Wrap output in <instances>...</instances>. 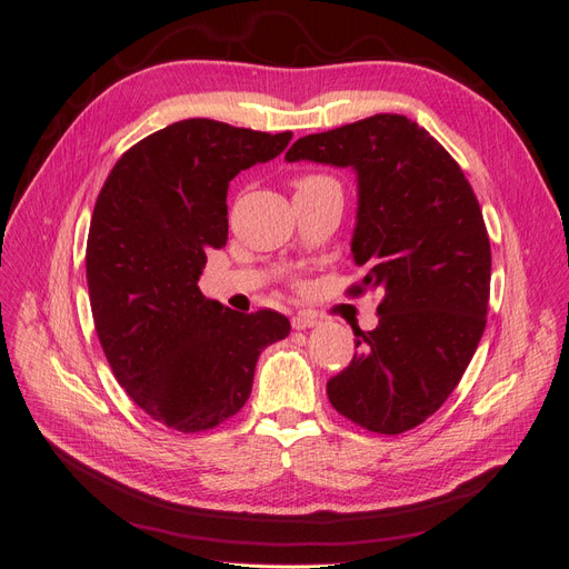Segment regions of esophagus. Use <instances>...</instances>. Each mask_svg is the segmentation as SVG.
<instances>
[{
    "label": "esophagus",
    "instance_id": "34e87169",
    "mask_svg": "<svg viewBox=\"0 0 569 569\" xmlns=\"http://www.w3.org/2000/svg\"><path fill=\"white\" fill-rule=\"evenodd\" d=\"M291 325H295V330H311V327L318 325V320L313 316H306V313H299L291 318Z\"/></svg>",
    "mask_w": 569,
    "mask_h": 569
}]
</instances>
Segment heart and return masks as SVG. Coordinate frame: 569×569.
Listing matches in <instances>:
<instances>
[{
  "instance_id": "b5f03b06",
  "label": "heart",
  "mask_w": 569,
  "mask_h": 569,
  "mask_svg": "<svg viewBox=\"0 0 569 569\" xmlns=\"http://www.w3.org/2000/svg\"><path fill=\"white\" fill-rule=\"evenodd\" d=\"M316 180H325V178H318V176H311V178H303L299 184H306V182H316Z\"/></svg>"
}]
</instances>
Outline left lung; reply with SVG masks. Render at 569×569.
Wrapping results in <instances>:
<instances>
[{"label": "left lung", "mask_w": 569, "mask_h": 569, "mask_svg": "<svg viewBox=\"0 0 569 569\" xmlns=\"http://www.w3.org/2000/svg\"><path fill=\"white\" fill-rule=\"evenodd\" d=\"M284 161L356 173L351 256L382 291L375 330H353L351 366L327 382L343 418L401 435L449 399L485 335L491 249L477 197L432 134L399 113L306 134Z\"/></svg>", "instance_id": "1"}]
</instances>
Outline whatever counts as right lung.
<instances>
[{
    "label": "right lung",
    "instance_id": "1",
    "mask_svg": "<svg viewBox=\"0 0 569 569\" xmlns=\"http://www.w3.org/2000/svg\"><path fill=\"white\" fill-rule=\"evenodd\" d=\"M289 140L187 118L128 149L99 192L84 268L101 349L130 399L178 432L232 418L258 356L291 330L282 313H237L199 289L206 253L228 242L230 180Z\"/></svg>",
    "mask_w": 569,
    "mask_h": 569
}]
</instances>
